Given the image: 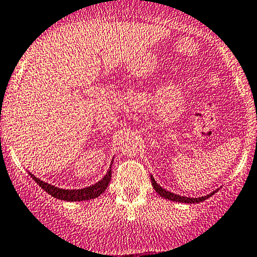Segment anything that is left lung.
<instances>
[{
  "label": "left lung",
  "mask_w": 257,
  "mask_h": 257,
  "mask_svg": "<svg viewBox=\"0 0 257 257\" xmlns=\"http://www.w3.org/2000/svg\"><path fill=\"white\" fill-rule=\"evenodd\" d=\"M151 180H152V185H153L154 190H156L157 194H159L162 196V197L167 198V200H170V201H175V202H184V203H198V202H202V201L207 200L208 197H211L212 195L216 194L217 191H213L212 194L207 195V196H203V197H197V198H194V197H184V196H179V195H175L173 194V192H169L167 191L165 189H163V187L159 186L158 184L156 183V180H154L153 176H151Z\"/></svg>",
  "instance_id": "left-lung-1"
}]
</instances>
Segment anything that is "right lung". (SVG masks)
<instances>
[{
    "label": "right lung",
    "instance_id": "1",
    "mask_svg": "<svg viewBox=\"0 0 257 257\" xmlns=\"http://www.w3.org/2000/svg\"><path fill=\"white\" fill-rule=\"evenodd\" d=\"M112 165V163H111ZM111 165H110V169L107 170L106 175L101 179L100 181L92 185V186H88L85 189H79V190H65L60 189V187L54 186L48 183H44L40 179H38L37 176H34L33 174L29 173V175L32 176L33 180L35 181L43 190H45L49 195H51L52 197H56L59 200L63 201H87L92 200V198L98 197L99 195L103 194L107 187V185L110 183V179H111Z\"/></svg>",
    "mask_w": 257,
    "mask_h": 257
}]
</instances>
